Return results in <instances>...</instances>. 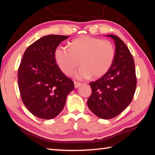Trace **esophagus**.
<instances>
[{"label": "esophagus", "instance_id": "34e87169", "mask_svg": "<svg viewBox=\"0 0 155 155\" xmlns=\"http://www.w3.org/2000/svg\"><path fill=\"white\" fill-rule=\"evenodd\" d=\"M74 87H75V88H78V87H79V86L81 85V83H80L76 82V81H74Z\"/></svg>", "mask_w": 155, "mask_h": 155}]
</instances>
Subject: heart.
<instances>
[{
  "mask_svg": "<svg viewBox=\"0 0 155 155\" xmlns=\"http://www.w3.org/2000/svg\"><path fill=\"white\" fill-rule=\"evenodd\" d=\"M115 55L111 41L91 36L76 38L70 41L69 48L59 46L54 51L57 64L65 74H71L80 63L81 66L75 74L78 79L105 74L114 63Z\"/></svg>",
  "mask_w": 155,
  "mask_h": 155,
  "instance_id": "b5f03b06",
  "label": "heart"
}]
</instances>
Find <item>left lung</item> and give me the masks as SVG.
I'll list each match as a JSON object with an SVG mask.
<instances>
[{
    "instance_id": "8db88e82",
    "label": "left lung",
    "mask_w": 155,
    "mask_h": 155,
    "mask_svg": "<svg viewBox=\"0 0 155 155\" xmlns=\"http://www.w3.org/2000/svg\"><path fill=\"white\" fill-rule=\"evenodd\" d=\"M115 44V55L105 74L90 85L92 90L87 101L91 111L102 119H111L124 111L132 101L137 78L135 63L127 45L118 37L107 35Z\"/></svg>"
}]
</instances>
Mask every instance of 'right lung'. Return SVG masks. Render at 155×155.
I'll use <instances>...</instances> for the list:
<instances>
[{
	"mask_svg": "<svg viewBox=\"0 0 155 155\" xmlns=\"http://www.w3.org/2000/svg\"><path fill=\"white\" fill-rule=\"evenodd\" d=\"M68 35H48L35 41L26 50L18 68L21 98L31 114L41 119L57 116L74 90L70 78L57 64L54 51Z\"/></svg>",
	"mask_w": 155,
	"mask_h": 155,
	"instance_id": "add662e5",
	"label": "right lung"
}]
</instances>
